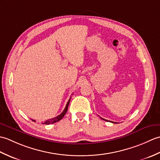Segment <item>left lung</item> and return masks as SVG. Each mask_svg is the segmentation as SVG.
<instances>
[{
  "mask_svg": "<svg viewBox=\"0 0 160 160\" xmlns=\"http://www.w3.org/2000/svg\"><path fill=\"white\" fill-rule=\"evenodd\" d=\"M101 119H102V120H105V121H108V120H104V119H103V118H100ZM108 122H112V123H115V122H111V121H108Z\"/></svg>",
  "mask_w": 160,
  "mask_h": 160,
  "instance_id": "left-lung-1",
  "label": "left lung"
}]
</instances>
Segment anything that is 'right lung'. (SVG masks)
Segmentation results:
<instances>
[{"label":"right lung","instance_id":"1","mask_svg":"<svg viewBox=\"0 0 160 160\" xmlns=\"http://www.w3.org/2000/svg\"><path fill=\"white\" fill-rule=\"evenodd\" d=\"M70 100H71V98H70V99L69 100V101L67 102L65 108H64V111H63L62 112V113H61L59 115H58V116H56V117H55V118H53L49 119V120H47L44 122L43 123H42V124H50L56 123V122L60 121V120H61V119H62V118L64 116V115H65L66 113H67V110H68V106H69V104ZM32 121L36 122L34 120H32Z\"/></svg>","mask_w":160,"mask_h":160}]
</instances>
